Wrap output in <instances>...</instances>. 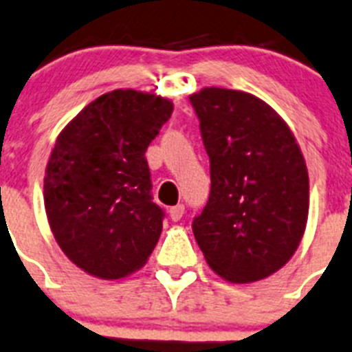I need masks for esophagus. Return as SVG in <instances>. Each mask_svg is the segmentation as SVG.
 Segmentation results:
<instances>
[{
	"mask_svg": "<svg viewBox=\"0 0 352 352\" xmlns=\"http://www.w3.org/2000/svg\"><path fill=\"white\" fill-rule=\"evenodd\" d=\"M182 217H184V206L182 204H177V206L170 209V218L173 221H179Z\"/></svg>",
	"mask_w": 352,
	"mask_h": 352,
	"instance_id": "1",
	"label": "esophagus"
}]
</instances>
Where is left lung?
Listing matches in <instances>:
<instances>
[{
  "label": "left lung",
  "mask_w": 352,
  "mask_h": 352,
  "mask_svg": "<svg viewBox=\"0 0 352 352\" xmlns=\"http://www.w3.org/2000/svg\"><path fill=\"white\" fill-rule=\"evenodd\" d=\"M209 155L211 193L193 234L209 267L231 283L285 267L306 229L309 181L294 134L249 93L206 87L190 96Z\"/></svg>",
  "instance_id": "1"
}]
</instances>
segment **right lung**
I'll return each mask as SVG.
<instances>
[{
    "mask_svg": "<svg viewBox=\"0 0 352 352\" xmlns=\"http://www.w3.org/2000/svg\"><path fill=\"white\" fill-rule=\"evenodd\" d=\"M173 103L116 89L91 102L60 132L44 177V208L62 252L102 279L146 263L162 231L144 152Z\"/></svg>",
    "mask_w": 352,
    "mask_h": 352,
    "instance_id": "add662e5",
    "label": "right lung"
}]
</instances>
